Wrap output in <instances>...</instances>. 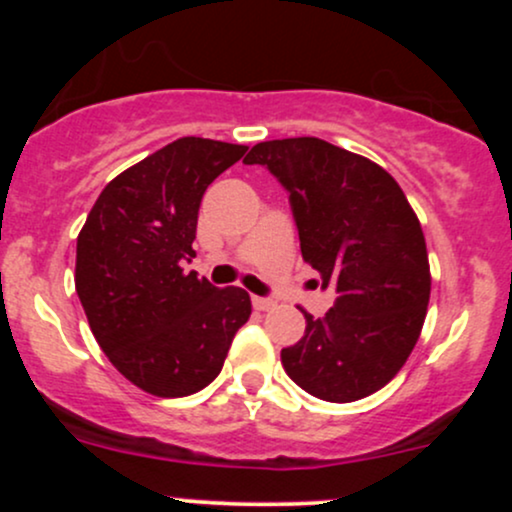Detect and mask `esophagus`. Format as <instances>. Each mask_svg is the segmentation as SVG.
Instances as JSON below:
<instances>
[{
	"label": "esophagus",
	"mask_w": 512,
	"mask_h": 512,
	"mask_svg": "<svg viewBox=\"0 0 512 512\" xmlns=\"http://www.w3.org/2000/svg\"><path fill=\"white\" fill-rule=\"evenodd\" d=\"M252 305H255V310H272L276 308V303L272 298H262V296H252Z\"/></svg>",
	"instance_id": "34e87169"
}]
</instances>
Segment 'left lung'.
Listing matches in <instances>:
<instances>
[{
	"mask_svg": "<svg viewBox=\"0 0 512 512\" xmlns=\"http://www.w3.org/2000/svg\"><path fill=\"white\" fill-rule=\"evenodd\" d=\"M243 163L289 192L303 260L337 293L325 317L303 313V339L281 349L286 375L325 402L373 395L409 358L431 296L424 231L402 187L317 137L255 144Z\"/></svg>",
	"mask_w": 512,
	"mask_h": 512,
	"instance_id": "1",
	"label": "left lung"
}]
</instances>
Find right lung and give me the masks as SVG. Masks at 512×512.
<instances>
[{
  "instance_id": "obj_1",
  "label": "right lung",
  "mask_w": 512,
  "mask_h": 512,
  "mask_svg": "<svg viewBox=\"0 0 512 512\" xmlns=\"http://www.w3.org/2000/svg\"><path fill=\"white\" fill-rule=\"evenodd\" d=\"M248 146L182 137L110 180L76 238V293L122 375L156 397H187L221 373L252 313L238 286L195 272L204 192Z\"/></svg>"
}]
</instances>
